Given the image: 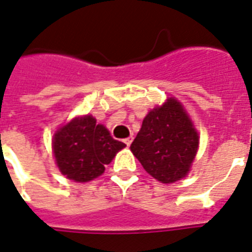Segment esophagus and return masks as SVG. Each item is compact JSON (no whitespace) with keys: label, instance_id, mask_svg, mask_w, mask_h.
<instances>
[{"label":"esophagus","instance_id":"esophagus-1","mask_svg":"<svg viewBox=\"0 0 252 252\" xmlns=\"http://www.w3.org/2000/svg\"><path fill=\"white\" fill-rule=\"evenodd\" d=\"M132 141H133V137L130 136V137H128V138H126V140H124V144H126V146H130V144H132Z\"/></svg>","mask_w":252,"mask_h":252}]
</instances>
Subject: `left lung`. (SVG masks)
<instances>
[{
  "label": "left lung",
  "mask_w": 252,
  "mask_h": 252,
  "mask_svg": "<svg viewBox=\"0 0 252 252\" xmlns=\"http://www.w3.org/2000/svg\"><path fill=\"white\" fill-rule=\"evenodd\" d=\"M199 146V136L185 108L171 97L145 116L130 151L147 173L163 184L184 179Z\"/></svg>",
  "instance_id": "left-lung-1"
}]
</instances>
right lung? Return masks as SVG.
Segmentation results:
<instances>
[{"mask_svg":"<svg viewBox=\"0 0 252 252\" xmlns=\"http://www.w3.org/2000/svg\"><path fill=\"white\" fill-rule=\"evenodd\" d=\"M126 144L114 140L106 126L92 115L75 118L53 137V153L59 171L76 183H88L105 172Z\"/></svg>","mask_w":252,"mask_h":252,"instance_id":"obj_1","label":"right lung"}]
</instances>
